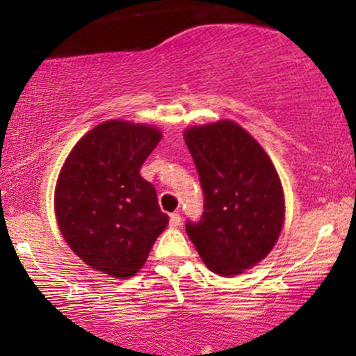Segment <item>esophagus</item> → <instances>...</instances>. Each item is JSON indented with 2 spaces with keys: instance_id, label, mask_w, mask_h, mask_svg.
I'll return each instance as SVG.
<instances>
[{
  "instance_id": "34e87169",
  "label": "esophagus",
  "mask_w": 356,
  "mask_h": 356,
  "mask_svg": "<svg viewBox=\"0 0 356 356\" xmlns=\"http://www.w3.org/2000/svg\"><path fill=\"white\" fill-rule=\"evenodd\" d=\"M179 225H181V217H179V213L178 212L170 213V227L177 228Z\"/></svg>"
}]
</instances>
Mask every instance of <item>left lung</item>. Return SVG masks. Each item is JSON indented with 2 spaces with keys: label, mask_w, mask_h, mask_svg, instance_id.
I'll list each match as a JSON object with an SVG mask.
<instances>
[{
  "label": "left lung",
  "mask_w": 356,
  "mask_h": 356,
  "mask_svg": "<svg viewBox=\"0 0 356 356\" xmlns=\"http://www.w3.org/2000/svg\"><path fill=\"white\" fill-rule=\"evenodd\" d=\"M204 193V212L186 233L212 272L230 277L274 248L285 216L284 189L252 136L223 120L184 131Z\"/></svg>",
  "instance_id": "left-lung-1"
}]
</instances>
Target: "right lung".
Instances as JSON below:
<instances>
[{
	"label": "right lung",
	"mask_w": 356,
	"mask_h": 356,
	"mask_svg": "<svg viewBox=\"0 0 356 356\" xmlns=\"http://www.w3.org/2000/svg\"><path fill=\"white\" fill-rule=\"evenodd\" d=\"M162 139L147 124L111 120L72 147L55 189L58 227L87 266L131 277L144 266L168 216L139 170Z\"/></svg>",
	"instance_id": "add662e5"
}]
</instances>
